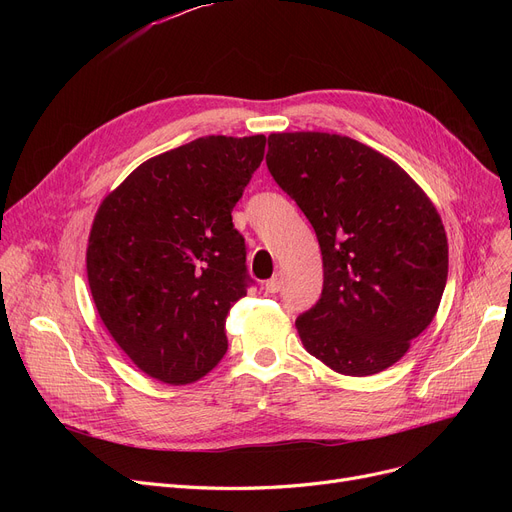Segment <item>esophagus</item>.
I'll list each match as a JSON object with an SVG mask.
<instances>
[{
    "instance_id": "esophagus-1",
    "label": "esophagus",
    "mask_w": 512,
    "mask_h": 512,
    "mask_svg": "<svg viewBox=\"0 0 512 512\" xmlns=\"http://www.w3.org/2000/svg\"><path fill=\"white\" fill-rule=\"evenodd\" d=\"M280 288H282V274H280V272H276L270 280L265 282V290L274 294V292H278Z\"/></svg>"
}]
</instances>
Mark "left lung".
Returning <instances> with one entry per match:
<instances>
[{
  "label": "left lung",
  "instance_id": "8db88e82",
  "mask_svg": "<svg viewBox=\"0 0 512 512\" xmlns=\"http://www.w3.org/2000/svg\"><path fill=\"white\" fill-rule=\"evenodd\" d=\"M267 170L311 222L321 299L297 317L307 353L363 378L405 357L440 307L448 240L434 203L396 161L330 132H278Z\"/></svg>",
  "mask_w": 512,
  "mask_h": 512
}]
</instances>
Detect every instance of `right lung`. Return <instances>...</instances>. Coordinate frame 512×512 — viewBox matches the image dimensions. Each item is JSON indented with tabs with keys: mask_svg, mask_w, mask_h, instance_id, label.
I'll return each mask as SVG.
<instances>
[{
	"mask_svg": "<svg viewBox=\"0 0 512 512\" xmlns=\"http://www.w3.org/2000/svg\"><path fill=\"white\" fill-rule=\"evenodd\" d=\"M265 137H201L147 159L99 205L87 278L107 332L149 378L201 380L228 351L226 317L247 294L232 224Z\"/></svg>",
	"mask_w": 512,
	"mask_h": 512,
	"instance_id": "obj_1",
	"label": "right lung"
}]
</instances>
